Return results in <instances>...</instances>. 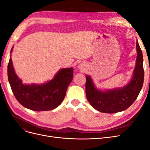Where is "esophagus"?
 Returning <instances> with one entry per match:
<instances>
[{
  "mask_svg": "<svg viewBox=\"0 0 150 150\" xmlns=\"http://www.w3.org/2000/svg\"><path fill=\"white\" fill-rule=\"evenodd\" d=\"M83 64H79V68H80V69H83Z\"/></svg>",
  "mask_w": 150,
  "mask_h": 150,
  "instance_id": "esophagus-1",
  "label": "esophagus"
}]
</instances>
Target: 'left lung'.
Listing matches in <instances>:
<instances>
[{"mask_svg": "<svg viewBox=\"0 0 150 150\" xmlns=\"http://www.w3.org/2000/svg\"><path fill=\"white\" fill-rule=\"evenodd\" d=\"M137 56L133 76L129 83L122 88L101 90L98 89L89 75L86 76V95L93 108L104 113H116L126 110L136 99L143 87L144 81L143 58L137 40Z\"/></svg>", "mask_w": 150, "mask_h": 150, "instance_id": "left-lung-1", "label": "left lung"}]
</instances>
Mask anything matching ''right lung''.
I'll return each instance as SVG.
<instances>
[{
  "mask_svg": "<svg viewBox=\"0 0 150 150\" xmlns=\"http://www.w3.org/2000/svg\"><path fill=\"white\" fill-rule=\"evenodd\" d=\"M8 64V82L13 94L21 105L35 111L52 110L64 100L68 86L73 77V68H64L59 71L52 79L47 82L35 84L22 83L16 74L11 59Z\"/></svg>",
  "mask_w": 150,
  "mask_h": 150,
  "instance_id": "1",
  "label": "right lung"
}]
</instances>
